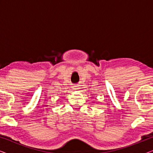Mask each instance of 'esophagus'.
Listing matches in <instances>:
<instances>
[{
    "label": "esophagus",
    "mask_w": 153,
    "mask_h": 153,
    "mask_svg": "<svg viewBox=\"0 0 153 153\" xmlns=\"http://www.w3.org/2000/svg\"><path fill=\"white\" fill-rule=\"evenodd\" d=\"M74 89H78V87H77V85H74Z\"/></svg>",
    "instance_id": "obj_1"
}]
</instances>
